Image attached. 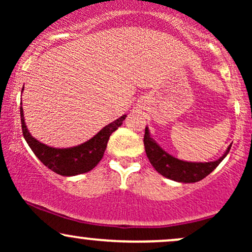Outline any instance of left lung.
I'll return each mask as SVG.
<instances>
[{
  "instance_id": "1",
  "label": "left lung",
  "mask_w": 252,
  "mask_h": 252,
  "mask_svg": "<svg viewBox=\"0 0 252 252\" xmlns=\"http://www.w3.org/2000/svg\"><path fill=\"white\" fill-rule=\"evenodd\" d=\"M143 143L147 158H149V162L156 169V172L160 173L164 178L178 182H184V184L198 182L202 180L204 178H206L226 158V155L228 154L231 148L230 144L227 147V149L225 150L224 154L218 160L211 161V162H190V161H184L168 154L166 150L161 148L158 146V143L150 135L148 126H146Z\"/></svg>"
}]
</instances>
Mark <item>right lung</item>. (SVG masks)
<instances>
[{
	"instance_id": "1",
	"label": "right lung",
	"mask_w": 252,
	"mask_h": 252,
	"mask_svg": "<svg viewBox=\"0 0 252 252\" xmlns=\"http://www.w3.org/2000/svg\"><path fill=\"white\" fill-rule=\"evenodd\" d=\"M20 116H21L22 132H24L26 142L33 150L36 158L47 168L53 170L57 174L63 176H74L90 172L99 163L106 149L110 135L115 130H117L118 126H122L126 115H123L114 122L103 126L94 137H91L86 142L70 147V148H54V147L47 146L33 137L26 126L22 102L20 106Z\"/></svg>"
}]
</instances>
